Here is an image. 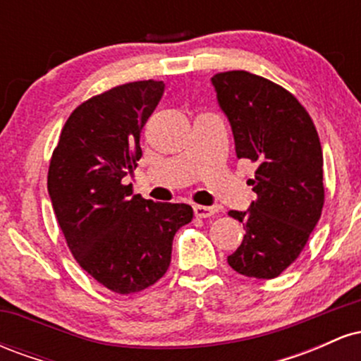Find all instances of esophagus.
<instances>
[{
	"label": "esophagus",
	"mask_w": 361,
	"mask_h": 361,
	"mask_svg": "<svg viewBox=\"0 0 361 361\" xmlns=\"http://www.w3.org/2000/svg\"><path fill=\"white\" fill-rule=\"evenodd\" d=\"M217 207H204V205H195L193 207V212H195V217L198 219H209L212 217V215L217 214Z\"/></svg>",
	"instance_id": "1"
}]
</instances>
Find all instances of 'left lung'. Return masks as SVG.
Instances as JSON below:
<instances>
[{"mask_svg":"<svg viewBox=\"0 0 361 361\" xmlns=\"http://www.w3.org/2000/svg\"><path fill=\"white\" fill-rule=\"evenodd\" d=\"M210 81L235 154L258 164L250 181L256 200L229 212L246 234L227 263L244 276L275 279L299 258L324 205L317 130L297 98L264 78L227 71Z\"/></svg>","mask_w":361,"mask_h":361,"instance_id":"1","label":"left lung"}]
</instances>
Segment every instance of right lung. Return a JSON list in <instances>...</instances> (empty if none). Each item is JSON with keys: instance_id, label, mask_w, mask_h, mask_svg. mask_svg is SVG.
I'll list each match as a JSON object with an SVG mask.
<instances>
[{"instance_id": "1", "label": "right lung", "mask_w": 361, "mask_h": 361, "mask_svg": "<svg viewBox=\"0 0 361 361\" xmlns=\"http://www.w3.org/2000/svg\"><path fill=\"white\" fill-rule=\"evenodd\" d=\"M163 91V81H135L85 102L62 127L49 166V197L69 250L122 295L166 273L173 238L193 219L190 205L156 204L122 181L142 156L140 130Z\"/></svg>"}]
</instances>
